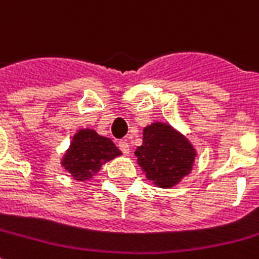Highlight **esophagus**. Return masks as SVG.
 <instances>
[{
	"label": "esophagus",
	"mask_w": 259,
	"mask_h": 259,
	"mask_svg": "<svg viewBox=\"0 0 259 259\" xmlns=\"http://www.w3.org/2000/svg\"><path fill=\"white\" fill-rule=\"evenodd\" d=\"M119 148H120V151L123 153V154L129 155L130 153V146L127 142H119Z\"/></svg>",
	"instance_id": "esophagus-1"
}]
</instances>
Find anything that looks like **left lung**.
Wrapping results in <instances>:
<instances>
[{
  "instance_id": "left-lung-1",
  "label": "left lung",
  "mask_w": 259,
  "mask_h": 259,
  "mask_svg": "<svg viewBox=\"0 0 259 259\" xmlns=\"http://www.w3.org/2000/svg\"><path fill=\"white\" fill-rule=\"evenodd\" d=\"M135 154L146 178L167 189L192 171L196 150L172 126L154 122L143 129V144L136 148Z\"/></svg>"
}]
</instances>
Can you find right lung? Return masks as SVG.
I'll return each instance as SVG.
<instances>
[{
	"label": "right lung",
	"mask_w": 259,
	"mask_h": 259,
	"mask_svg": "<svg viewBox=\"0 0 259 259\" xmlns=\"http://www.w3.org/2000/svg\"><path fill=\"white\" fill-rule=\"evenodd\" d=\"M120 154L122 151L109 137L98 135L94 129H79L63 155L61 165L71 174L73 180L88 181L104 164Z\"/></svg>",
	"instance_id": "1"
}]
</instances>
